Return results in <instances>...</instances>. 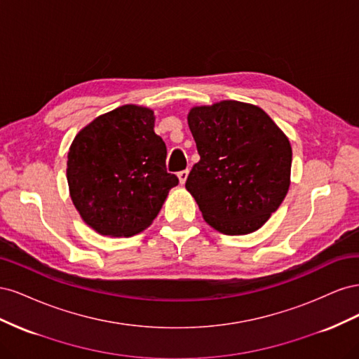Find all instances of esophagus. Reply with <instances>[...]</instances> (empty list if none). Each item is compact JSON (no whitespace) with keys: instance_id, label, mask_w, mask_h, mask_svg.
<instances>
[{"instance_id":"esophagus-1","label":"esophagus","mask_w":359,"mask_h":359,"mask_svg":"<svg viewBox=\"0 0 359 359\" xmlns=\"http://www.w3.org/2000/svg\"><path fill=\"white\" fill-rule=\"evenodd\" d=\"M187 177H189V169H184V170L178 172V178H180V182H181V184L186 182Z\"/></svg>"}]
</instances>
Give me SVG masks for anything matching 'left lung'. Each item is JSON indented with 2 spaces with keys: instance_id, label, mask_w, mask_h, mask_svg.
<instances>
[{
  "instance_id": "1",
  "label": "left lung",
  "mask_w": 359,
  "mask_h": 359,
  "mask_svg": "<svg viewBox=\"0 0 359 359\" xmlns=\"http://www.w3.org/2000/svg\"><path fill=\"white\" fill-rule=\"evenodd\" d=\"M201 160L186 181L205 222L226 235L257 231L289 190L292 148L260 107L235 100L193 107Z\"/></svg>"
}]
</instances>
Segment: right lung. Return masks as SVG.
<instances>
[{
	"mask_svg": "<svg viewBox=\"0 0 359 359\" xmlns=\"http://www.w3.org/2000/svg\"><path fill=\"white\" fill-rule=\"evenodd\" d=\"M166 154L147 107H116L81 130L69 151L67 181L83 222L111 236L145 229L178 186Z\"/></svg>",
	"mask_w": 359,
	"mask_h": 359,
	"instance_id": "add662e5",
	"label": "right lung"
}]
</instances>
